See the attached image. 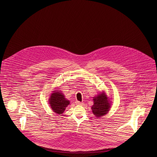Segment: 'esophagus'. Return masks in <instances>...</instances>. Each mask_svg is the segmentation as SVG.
I'll return each mask as SVG.
<instances>
[{
  "label": "esophagus",
  "instance_id": "esophagus-1",
  "mask_svg": "<svg viewBox=\"0 0 157 157\" xmlns=\"http://www.w3.org/2000/svg\"><path fill=\"white\" fill-rule=\"evenodd\" d=\"M75 104H76V105H81L83 104L82 102H81L80 101H75Z\"/></svg>",
  "mask_w": 157,
  "mask_h": 157
}]
</instances>
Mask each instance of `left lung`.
I'll list each match as a JSON object with an SVG mask.
<instances>
[{
  "label": "left lung",
  "instance_id": "1",
  "mask_svg": "<svg viewBox=\"0 0 157 157\" xmlns=\"http://www.w3.org/2000/svg\"><path fill=\"white\" fill-rule=\"evenodd\" d=\"M94 105L91 107L92 112L96 117H100L107 114L110 110V102L105 93L93 97Z\"/></svg>",
  "mask_w": 157,
  "mask_h": 157
}]
</instances>
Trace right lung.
I'll return each mask as SVG.
<instances>
[{
    "label": "right lung",
    "mask_w": 157,
    "mask_h": 157,
    "mask_svg": "<svg viewBox=\"0 0 157 157\" xmlns=\"http://www.w3.org/2000/svg\"><path fill=\"white\" fill-rule=\"evenodd\" d=\"M53 92L49 99L50 106L55 113L62 114L67 106L70 104V101L67 100L62 91L55 90L53 91Z\"/></svg>",
    "instance_id": "right-lung-1"
}]
</instances>
